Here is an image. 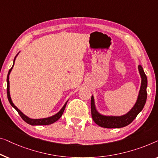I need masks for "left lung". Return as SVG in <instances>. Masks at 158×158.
Segmentation results:
<instances>
[{"label":"left lung","mask_w":158,"mask_h":158,"mask_svg":"<svg viewBox=\"0 0 158 158\" xmlns=\"http://www.w3.org/2000/svg\"><path fill=\"white\" fill-rule=\"evenodd\" d=\"M139 73L141 77V86L138 97L135 105L127 113L122 116H107L99 113L95 106L94 96L91 99V112L93 120L97 124L104 128H120L130 124L136 118L137 114L143 110L147 100L148 79L142 66H138Z\"/></svg>","instance_id":"1"}]
</instances>
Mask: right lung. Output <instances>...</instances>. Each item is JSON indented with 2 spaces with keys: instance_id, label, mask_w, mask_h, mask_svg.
Wrapping results in <instances>:
<instances>
[{
  "instance_id": "add662e5",
  "label": "right lung",
  "mask_w": 158,
  "mask_h": 158,
  "mask_svg": "<svg viewBox=\"0 0 158 158\" xmlns=\"http://www.w3.org/2000/svg\"><path fill=\"white\" fill-rule=\"evenodd\" d=\"M18 54L16 56H15L14 58V60H13V66L11 67V69L9 70V72L8 73V76H7V96H8V101H9L10 105H11L13 108L15 109V110L17 111L18 113H19L20 116L21 117V118L23 119L24 121L26 122V123L31 124V125H48V124H53L55 122H56L58 119H59L60 117L62 116V114H63V112L64 110H65V107H66V104H67L68 100L66 102V103L64 104V105L63 106V107H62L61 110L59 112H57L56 114L53 115L52 117H46V118H42V119H31V118H29V117L26 116L23 114V112H21V110H19V109H18L16 106L14 105V104L13 103V102L11 100V98H10V83H9V75H10V73L11 72L12 69L13 67V65H14V63H15V58L18 56Z\"/></svg>"
}]
</instances>
